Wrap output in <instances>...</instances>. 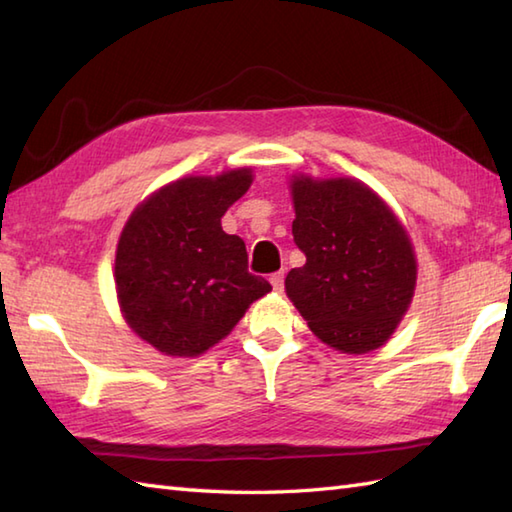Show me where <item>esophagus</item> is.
Instances as JSON below:
<instances>
[{"label":"esophagus","instance_id":"obj_1","mask_svg":"<svg viewBox=\"0 0 512 512\" xmlns=\"http://www.w3.org/2000/svg\"><path fill=\"white\" fill-rule=\"evenodd\" d=\"M270 284H273V288H275L277 292L284 290V273H275V275H270Z\"/></svg>","mask_w":512,"mask_h":512}]
</instances>
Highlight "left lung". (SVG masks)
Instances as JSON below:
<instances>
[{"label": "left lung", "instance_id": "1", "mask_svg": "<svg viewBox=\"0 0 512 512\" xmlns=\"http://www.w3.org/2000/svg\"><path fill=\"white\" fill-rule=\"evenodd\" d=\"M292 200V237L306 264L288 273V297L330 347L376 350L394 334L416 286L405 228L372 189L350 178H295Z\"/></svg>", "mask_w": 512, "mask_h": 512}]
</instances>
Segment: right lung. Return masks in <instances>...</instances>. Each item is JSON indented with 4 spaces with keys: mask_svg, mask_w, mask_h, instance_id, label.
Listing matches in <instances>:
<instances>
[{
    "mask_svg": "<svg viewBox=\"0 0 512 512\" xmlns=\"http://www.w3.org/2000/svg\"><path fill=\"white\" fill-rule=\"evenodd\" d=\"M248 169L182 178L129 217L116 250V292L125 321L169 356H198L222 341L255 299L273 290L248 273L242 237L222 215L248 191Z\"/></svg>",
    "mask_w": 512,
    "mask_h": 512,
    "instance_id": "add662e5",
    "label": "right lung"
}]
</instances>
